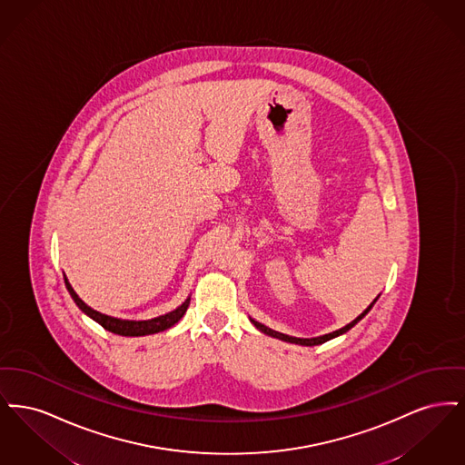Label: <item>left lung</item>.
Wrapping results in <instances>:
<instances>
[{
	"label": "left lung",
	"mask_w": 465,
	"mask_h": 465,
	"mask_svg": "<svg viewBox=\"0 0 465 465\" xmlns=\"http://www.w3.org/2000/svg\"><path fill=\"white\" fill-rule=\"evenodd\" d=\"M380 298V294L376 296L375 300H373V303H370V307L364 310L361 315H357L352 322H349L347 326H343V328H340V330H336V331L328 332V334H322V336H315V338H296V336H289V334H284V332L275 331V330H270L268 326L265 324H262V322H258V321H254V319H251L249 317V321L260 330L262 332H265L268 336H272V338H279V340H282V341H289V343H296V345H303V347H313V345H321V343H324V341H330L332 338H336V336H340V334H345V332L349 331V330H352L355 324L370 312V310L373 309V305L376 303V300Z\"/></svg>",
	"instance_id": "1"
}]
</instances>
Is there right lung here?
Segmentation results:
<instances>
[{
	"label": "right lung",
	"mask_w": 465,
	"mask_h": 465,
	"mask_svg": "<svg viewBox=\"0 0 465 465\" xmlns=\"http://www.w3.org/2000/svg\"><path fill=\"white\" fill-rule=\"evenodd\" d=\"M64 284H66L67 292L71 294L73 302L76 303V307L82 310L85 315H89L92 321H95L97 324H101L106 331L120 334V336H146V334H155V332L165 331L169 328H173L181 321V317L186 313V309L190 305V296L173 312H167L163 315H158L148 321H129V319H118V317H111L106 313H101L97 310L90 309L89 305L74 292V289L71 288L66 275H64Z\"/></svg>",
	"instance_id": "1"
}]
</instances>
